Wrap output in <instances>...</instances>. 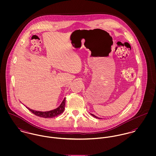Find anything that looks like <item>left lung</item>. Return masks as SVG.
Wrapping results in <instances>:
<instances>
[{"label": "left lung", "mask_w": 156, "mask_h": 156, "mask_svg": "<svg viewBox=\"0 0 156 156\" xmlns=\"http://www.w3.org/2000/svg\"><path fill=\"white\" fill-rule=\"evenodd\" d=\"M90 115H92V116H93L94 117H95V118H98V119H101V118H98V117H97V116H96L95 115H94V114H91L90 113Z\"/></svg>", "instance_id": "8db88e82"}]
</instances>
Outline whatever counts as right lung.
<instances>
[{
    "label": "right lung",
    "instance_id": "add662e5",
    "mask_svg": "<svg viewBox=\"0 0 156 156\" xmlns=\"http://www.w3.org/2000/svg\"><path fill=\"white\" fill-rule=\"evenodd\" d=\"M65 105H66V98H64L62 102L61 103V104L60 105V106L58 108H57L56 109H55L53 110L49 111H34L33 109H30V108H29L27 107H26V108L32 113H33L34 115H35L37 116H38L40 117H43L45 118H53V117L57 116L63 113V112L64 111V109H65Z\"/></svg>",
    "mask_w": 156,
    "mask_h": 156
}]
</instances>
